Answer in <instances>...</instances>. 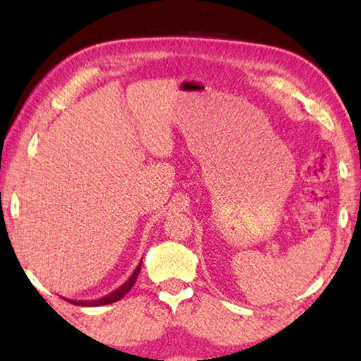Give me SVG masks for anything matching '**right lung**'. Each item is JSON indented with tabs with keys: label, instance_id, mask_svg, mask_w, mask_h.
<instances>
[{
	"label": "right lung",
	"instance_id": "1",
	"mask_svg": "<svg viewBox=\"0 0 361 361\" xmlns=\"http://www.w3.org/2000/svg\"><path fill=\"white\" fill-rule=\"evenodd\" d=\"M140 269H142V262H140V264L137 266V269H135V271H133V274L129 277V280H127L126 283H122L118 290H114L113 293H109V295L103 296L100 299H97V301H70V299H68V301L73 302V304H76V305H84V307H97V305H106V304H111V302L119 301V299L124 298L127 293L130 291L132 286L135 285L137 277H138V274H140Z\"/></svg>",
	"mask_w": 361,
	"mask_h": 361
}]
</instances>
